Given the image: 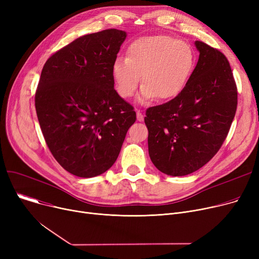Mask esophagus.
I'll return each instance as SVG.
<instances>
[{"instance_id":"34e87169","label":"esophagus","mask_w":259,"mask_h":259,"mask_svg":"<svg viewBox=\"0 0 259 259\" xmlns=\"http://www.w3.org/2000/svg\"><path fill=\"white\" fill-rule=\"evenodd\" d=\"M137 118H138V120L139 121H142L143 119H144V115H143V113H142V111L141 110H137Z\"/></svg>"}]
</instances>
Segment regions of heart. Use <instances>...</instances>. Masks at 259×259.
<instances>
[{
  "label": "heart",
  "mask_w": 259,
  "mask_h": 259,
  "mask_svg": "<svg viewBox=\"0 0 259 259\" xmlns=\"http://www.w3.org/2000/svg\"><path fill=\"white\" fill-rule=\"evenodd\" d=\"M195 64V54L189 44L168 35H151L135 39L126 59L112 65V77L117 93L129 99L143 81L140 101L157 98L169 101L186 87Z\"/></svg>",
  "instance_id": "1"
}]
</instances>
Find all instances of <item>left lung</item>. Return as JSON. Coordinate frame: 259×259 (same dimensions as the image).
I'll list each match as a JSON object with an SVG mask.
<instances>
[{
  "label": "left lung",
  "instance_id": "1",
  "mask_svg": "<svg viewBox=\"0 0 259 259\" xmlns=\"http://www.w3.org/2000/svg\"><path fill=\"white\" fill-rule=\"evenodd\" d=\"M195 46L198 62L184 90L146 110L149 155L171 176L195 172L219 152L237 108V87L225 54L200 40Z\"/></svg>",
  "mask_w": 259,
  "mask_h": 259
}]
</instances>
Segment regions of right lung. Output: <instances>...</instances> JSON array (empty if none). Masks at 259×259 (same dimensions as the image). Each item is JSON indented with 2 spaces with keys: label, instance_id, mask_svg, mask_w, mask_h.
<instances>
[{
  "label": "right lung",
  "instance_id": "right-lung-1",
  "mask_svg": "<svg viewBox=\"0 0 259 259\" xmlns=\"http://www.w3.org/2000/svg\"><path fill=\"white\" fill-rule=\"evenodd\" d=\"M126 36L117 29L80 36L52 54L40 73L34 98L40 129L53 157L78 178L110 168L137 119L112 77Z\"/></svg>",
  "mask_w": 259,
  "mask_h": 259
}]
</instances>
